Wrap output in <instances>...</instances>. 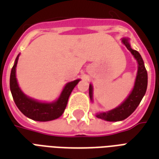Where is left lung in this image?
I'll list each match as a JSON object with an SVG mask.
<instances>
[{
  "label": "left lung",
  "mask_w": 159,
  "mask_h": 159,
  "mask_svg": "<svg viewBox=\"0 0 159 159\" xmlns=\"http://www.w3.org/2000/svg\"><path fill=\"white\" fill-rule=\"evenodd\" d=\"M122 42L137 60L138 71H137L136 79H135L133 90L126 100L113 110H111L107 112L98 113L96 115L98 118L109 121V122L122 121L128 117H129L135 111L137 107L140 105V101L146 93L147 88V72L141 56L136 50L131 48L129 40L123 38ZM89 97L90 100H93V86L91 84L89 85Z\"/></svg>",
  "instance_id": "obj_1"
}]
</instances>
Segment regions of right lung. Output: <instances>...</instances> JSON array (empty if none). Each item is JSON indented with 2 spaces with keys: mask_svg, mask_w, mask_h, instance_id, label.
Instances as JSON below:
<instances>
[{
  "mask_svg": "<svg viewBox=\"0 0 159 159\" xmlns=\"http://www.w3.org/2000/svg\"><path fill=\"white\" fill-rule=\"evenodd\" d=\"M19 56H17L15 63L12 66L10 75V90L12 98L19 111L25 116L30 119L40 122H47L57 119L64 112L68 102L70 94L76 87L80 79L70 82L66 84L58 100L52 103H42L26 96L19 87L16 78V66L18 64Z\"/></svg>",
  "mask_w": 159,
  "mask_h": 159,
  "instance_id": "obj_1",
  "label": "right lung"
}]
</instances>
